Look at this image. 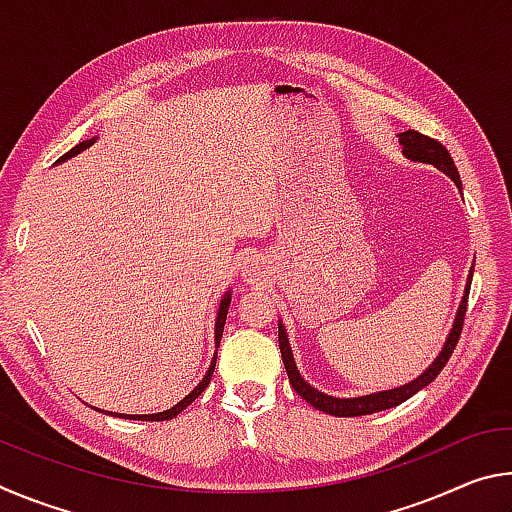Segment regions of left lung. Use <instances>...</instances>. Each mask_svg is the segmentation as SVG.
Segmentation results:
<instances>
[{
	"label": "left lung",
	"mask_w": 512,
	"mask_h": 512,
	"mask_svg": "<svg viewBox=\"0 0 512 512\" xmlns=\"http://www.w3.org/2000/svg\"><path fill=\"white\" fill-rule=\"evenodd\" d=\"M400 144H402V151H404L406 158L433 164V167L445 171L447 176L454 180L456 187L461 189V176H458V171L454 167L452 155H449V151L438 140H433V137H427V135H422L418 131H404V133H400ZM472 271H474V268H472ZM470 284H472V273H470V280H467L465 296H463L461 307H458V314H456L452 332H449V339L445 343V348H443V352L438 354L436 361H433L431 366L424 370L418 379H413L411 384L393 388V391L366 395V397H350V400H339V397H329L325 393H318L316 388H311L307 381L300 377L296 363H293L291 348H289V341H287V332H284V325H280V329H277V339H280L282 361H284V368H287V375H289L293 391H296L302 397V400L314 406V409L329 413V415H336V418H357V415H370V413H377V411H386V409H393V406H397V404L406 402L411 395L418 393L420 388L431 384V381L440 375V370L445 368V363L449 361V357H452L456 343H458V339H461V329H463V320H465V311H467V296H470Z\"/></svg>",
	"instance_id": "8db88e82"
}]
</instances>
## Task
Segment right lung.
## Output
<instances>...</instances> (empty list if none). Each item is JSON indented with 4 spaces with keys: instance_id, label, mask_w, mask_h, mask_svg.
Instances as JSON below:
<instances>
[{
    "instance_id": "1",
    "label": "right lung",
    "mask_w": 512,
    "mask_h": 512,
    "mask_svg": "<svg viewBox=\"0 0 512 512\" xmlns=\"http://www.w3.org/2000/svg\"><path fill=\"white\" fill-rule=\"evenodd\" d=\"M94 140H85V142H81V144H76L74 149H69L63 158H60L58 162H63V160H67V158H72V155H76L79 151H83V149H88V146L92 144ZM228 307H230V293H225V298L221 300V307H219V316H216V345H219V341H221V334H223V325H225V316H228ZM214 366H216V361L212 363L210 366V370H207V375L203 377V381L201 384H198L192 393H189L183 402H178L176 406H171L169 411H162V413H155V415H124V418H128V420H171V418H176V415L183 411V409H187L189 404H192L198 395H201L207 386H210V379H212V372H214ZM112 415V413H110ZM119 418H121V413H119Z\"/></svg>"
}]
</instances>
